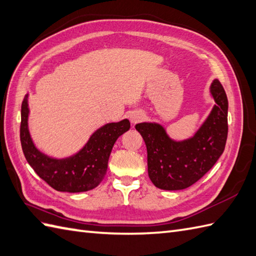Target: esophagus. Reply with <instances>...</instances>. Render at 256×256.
Masks as SVG:
<instances>
[{
    "mask_svg": "<svg viewBox=\"0 0 256 256\" xmlns=\"http://www.w3.org/2000/svg\"><path fill=\"white\" fill-rule=\"evenodd\" d=\"M144 119V114L139 112H132V114H130V122H132V124H137L139 122H142Z\"/></svg>",
    "mask_w": 256,
    "mask_h": 256,
    "instance_id": "esophagus-1",
    "label": "esophagus"
}]
</instances>
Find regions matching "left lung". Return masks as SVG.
<instances>
[{"label":"left lung","mask_w":256,"mask_h":256,"mask_svg":"<svg viewBox=\"0 0 256 256\" xmlns=\"http://www.w3.org/2000/svg\"><path fill=\"white\" fill-rule=\"evenodd\" d=\"M210 92L216 105L194 137L176 142L157 122H140L148 154V174L162 190H182L201 179L223 154L228 138V97L218 80Z\"/></svg>","instance_id":"obj_1"}]
</instances>
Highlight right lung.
<instances>
[{
	"mask_svg": "<svg viewBox=\"0 0 256 256\" xmlns=\"http://www.w3.org/2000/svg\"><path fill=\"white\" fill-rule=\"evenodd\" d=\"M28 98V94L24 97L20 109V137L24 156L30 166L40 178L57 191L76 194L96 188L106 174L108 159L114 142L130 128L128 119L106 124L90 136L77 154L56 159L40 151L30 138Z\"/></svg>",
	"mask_w": 256,
	"mask_h": 256,
	"instance_id": "obj_1",
	"label": "right lung"
}]
</instances>
